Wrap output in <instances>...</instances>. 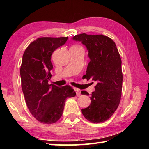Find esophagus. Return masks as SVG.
Here are the masks:
<instances>
[{"label":"esophagus","instance_id":"34e87169","mask_svg":"<svg viewBox=\"0 0 149 149\" xmlns=\"http://www.w3.org/2000/svg\"><path fill=\"white\" fill-rule=\"evenodd\" d=\"M74 91H75V93H76V96H77V97H80V95H81V91H80V90L77 89V88H75Z\"/></svg>","mask_w":149,"mask_h":149}]
</instances>
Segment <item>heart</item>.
I'll return each mask as SVG.
<instances>
[{"instance_id":"1","label":"heart","mask_w":149,"mask_h":149,"mask_svg":"<svg viewBox=\"0 0 149 149\" xmlns=\"http://www.w3.org/2000/svg\"><path fill=\"white\" fill-rule=\"evenodd\" d=\"M75 47H77V46H75Z\"/></svg>"}]
</instances>
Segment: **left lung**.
<instances>
[{
	"label": "left lung",
	"instance_id": "obj_1",
	"mask_svg": "<svg viewBox=\"0 0 149 149\" xmlns=\"http://www.w3.org/2000/svg\"><path fill=\"white\" fill-rule=\"evenodd\" d=\"M73 39L81 42L89 51L91 61L85 78L97 83L91 95V104L81 110L82 114L91 122H104L114 114L121 100L123 74L120 53L115 42L106 35L81 33ZM81 94L89 95L85 91Z\"/></svg>",
	"mask_w": 149,
	"mask_h": 149
}]
</instances>
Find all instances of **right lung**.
<instances>
[{
	"instance_id": "obj_1",
	"label": "right lung",
	"mask_w": 149,
	"mask_h": 149,
	"mask_svg": "<svg viewBox=\"0 0 149 149\" xmlns=\"http://www.w3.org/2000/svg\"><path fill=\"white\" fill-rule=\"evenodd\" d=\"M68 37H40L25 50L20 67L22 89L27 108L37 120L45 124L56 123L62 115L65 100L76 93L70 85L49 84L51 78V55Z\"/></svg>"
}]
</instances>
